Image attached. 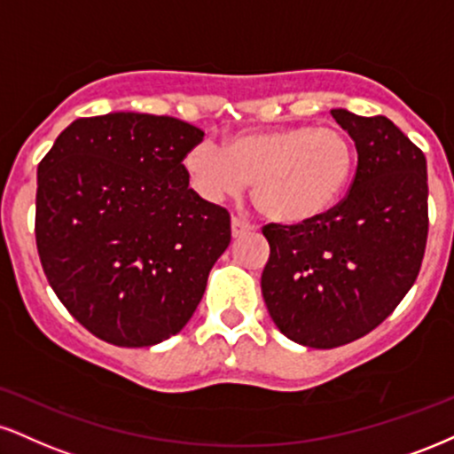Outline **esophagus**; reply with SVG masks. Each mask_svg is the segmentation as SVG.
I'll return each instance as SVG.
<instances>
[{
  "label": "esophagus",
  "mask_w": 454,
  "mask_h": 454,
  "mask_svg": "<svg viewBox=\"0 0 454 454\" xmlns=\"http://www.w3.org/2000/svg\"><path fill=\"white\" fill-rule=\"evenodd\" d=\"M232 237L237 239V237H241V234H245V232H254L255 231V226L251 222H247V220H241V217H232Z\"/></svg>",
  "instance_id": "obj_1"
}]
</instances>
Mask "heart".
Wrapping results in <instances>:
<instances>
[{
  "label": "heart",
  "mask_w": 454,
  "mask_h": 454,
  "mask_svg": "<svg viewBox=\"0 0 454 454\" xmlns=\"http://www.w3.org/2000/svg\"><path fill=\"white\" fill-rule=\"evenodd\" d=\"M194 190L211 203L239 196L254 182V203L266 217L302 223L330 209L351 182L355 145L336 127L262 129L239 133L226 152L209 139L184 158Z\"/></svg>",
  "instance_id": "1"
}]
</instances>
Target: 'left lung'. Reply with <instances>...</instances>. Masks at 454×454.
I'll use <instances>...</instances> for the list:
<instances>
[{
	"mask_svg": "<svg viewBox=\"0 0 454 454\" xmlns=\"http://www.w3.org/2000/svg\"><path fill=\"white\" fill-rule=\"evenodd\" d=\"M332 116L357 150L351 190L313 220L262 228L270 255L262 296L281 334L334 348L395 310L417 281L427 245V162L389 118Z\"/></svg>",
	"mask_w": 454,
	"mask_h": 454,
	"instance_id": "left-lung-1",
	"label": "left lung"
}]
</instances>
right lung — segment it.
<instances>
[{
	"label": "right lung",
	"mask_w": 454,
	"mask_h": 454,
	"mask_svg": "<svg viewBox=\"0 0 454 454\" xmlns=\"http://www.w3.org/2000/svg\"><path fill=\"white\" fill-rule=\"evenodd\" d=\"M205 133L184 120L80 118L37 167L35 241L59 300L90 334L152 347L177 334L231 245V215L190 188Z\"/></svg>",
	"instance_id": "obj_1"
}]
</instances>
